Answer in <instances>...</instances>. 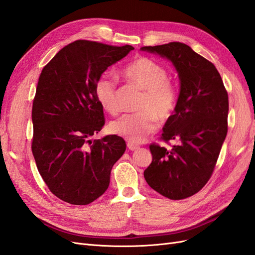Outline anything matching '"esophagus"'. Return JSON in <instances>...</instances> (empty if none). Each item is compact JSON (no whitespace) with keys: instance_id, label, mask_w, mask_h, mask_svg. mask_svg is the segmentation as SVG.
I'll return each mask as SVG.
<instances>
[{"instance_id":"34e87169","label":"esophagus","mask_w":255,"mask_h":255,"mask_svg":"<svg viewBox=\"0 0 255 255\" xmlns=\"http://www.w3.org/2000/svg\"><path fill=\"white\" fill-rule=\"evenodd\" d=\"M128 148L130 151H135V150H137L138 148H139V145L135 144V143H133V142H128Z\"/></svg>"}]
</instances>
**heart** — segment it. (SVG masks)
<instances>
[{"instance_id":"obj_1","label":"heart","mask_w":255,"mask_h":255,"mask_svg":"<svg viewBox=\"0 0 255 255\" xmlns=\"http://www.w3.org/2000/svg\"><path fill=\"white\" fill-rule=\"evenodd\" d=\"M128 81L143 90L138 110L140 112L126 115L112 122V133L129 142L140 143L157 128L158 119L167 120L175 111L177 92L168 80L167 69L148 57H138L123 69ZM96 95L100 104L111 115L120 112L118 81L105 74L96 85Z\"/></svg>"}]
</instances>
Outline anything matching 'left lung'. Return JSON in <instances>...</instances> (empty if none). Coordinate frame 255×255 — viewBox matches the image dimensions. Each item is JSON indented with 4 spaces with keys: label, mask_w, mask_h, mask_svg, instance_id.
I'll return each mask as SVG.
<instances>
[{
    "label": "left lung",
    "mask_w": 255,
    "mask_h": 255,
    "mask_svg": "<svg viewBox=\"0 0 255 255\" xmlns=\"http://www.w3.org/2000/svg\"><path fill=\"white\" fill-rule=\"evenodd\" d=\"M141 51L170 60L179 74L180 94L161 139H176L171 149L152 143V163L143 176L161 196L188 198L210 180L228 133L229 98L216 67L187 44L169 42Z\"/></svg>",
    "instance_id": "1"
}]
</instances>
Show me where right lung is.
<instances>
[{
    "label": "right lung",
    "instance_id": "obj_1",
    "mask_svg": "<svg viewBox=\"0 0 255 255\" xmlns=\"http://www.w3.org/2000/svg\"><path fill=\"white\" fill-rule=\"evenodd\" d=\"M132 50V45L76 40L42 69L32 110V151L44 183L65 202L86 205L101 197L113 166L126 151L120 136L90 137L105 123L97 82Z\"/></svg>",
    "mask_w": 255,
    "mask_h": 255
}]
</instances>
